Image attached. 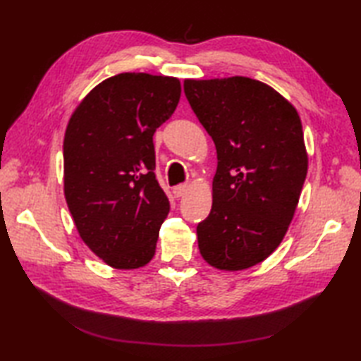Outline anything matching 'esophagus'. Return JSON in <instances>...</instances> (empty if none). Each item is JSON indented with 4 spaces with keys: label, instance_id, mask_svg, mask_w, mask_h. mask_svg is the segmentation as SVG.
<instances>
[{
    "label": "esophagus",
    "instance_id": "esophagus-1",
    "mask_svg": "<svg viewBox=\"0 0 361 361\" xmlns=\"http://www.w3.org/2000/svg\"><path fill=\"white\" fill-rule=\"evenodd\" d=\"M188 185H178V186H175L173 188V195L175 197H183L185 195L186 192H188Z\"/></svg>",
    "mask_w": 361,
    "mask_h": 361
}]
</instances>
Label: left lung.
I'll return each instance as SVG.
<instances>
[{
    "mask_svg": "<svg viewBox=\"0 0 361 361\" xmlns=\"http://www.w3.org/2000/svg\"><path fill=\"white\" fill-rule=\"evenodd\" d=\"M185 94L219 159L198 248L219 270H245L279 247L295 216L309 166L301 119L278 91L242 75L186 79Z\"/></svg>",
    "mask_w": 361,
    "mask_h": 361,
    "instance_id": "left-lung-1",
    "label": "left lung"
}]
</instances>
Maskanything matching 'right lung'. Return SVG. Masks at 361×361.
I'll return each mask as SVG.
<instances>
[{
    "mask_svg": "<svg viewBox=\"0 0 361 361\" xmlns=\"http://www.w3.org/2000/svg\"><path fill=\"white\" fill-rule=\"evenodd\" d=\"M180 94L176 78L122 73L91 90L68 122V208L82 240L113 268H140L155 256L171 204L153 172V133Z\"/></svg>",
    "mask_w": 361,
    "mask_h": 361,
    "instance_id": "add662e5",
    "label": "right lung"
}]
</instances>
